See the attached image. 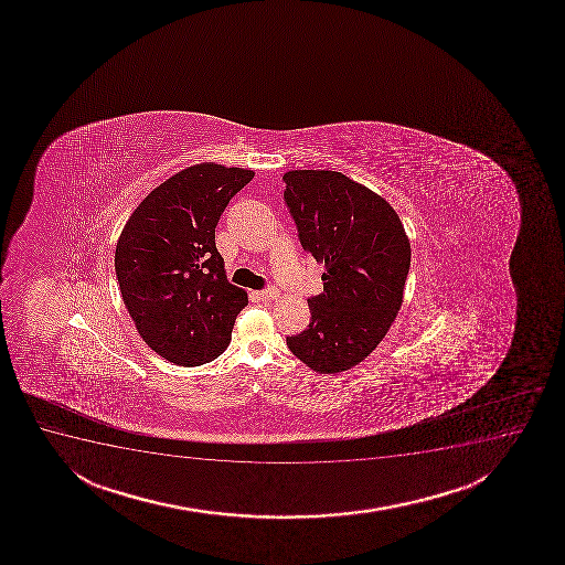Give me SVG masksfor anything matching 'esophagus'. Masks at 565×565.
Instances as JSON below:
<instances>
[{
  "mask_svg": "<svg viewBox=\"0 0 565 565\" xmlns=\"http://www.w3.org/2000/svg\"><path fill=\"white\" fill-rule=\"evenodd\" d=\"M260 300H276L279 297L278 289H266V291L255 292Z\"/></svg>",
  "mask_w": 565,
  "mask_h": 565,
  "instance_id": "obj_1",
  "label": "esophagus"
}]
</instances>
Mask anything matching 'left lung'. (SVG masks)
Here are the masks:
<instances>
[{
	"label": "left lung",
	"mask_w": 565,
	"mask_h": 565,
	"mask_svg": "<svg viewBox=\"0 0 565 565\" xmlns=\"http://www.w3.org/2000/svg\"><path fill=\"white\" fill-rule=\"evenodd\" d=\"M284 181L300 244L326 268L323 292L308 299L310 323L287 345L319 374L350 371L397 318L411 239L390 202L344 173L291 170Z\"/></svg>",
	"instance_id": "left-lung-1"
}]
</instances>
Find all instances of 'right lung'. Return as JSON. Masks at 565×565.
Here are the masks:
<instances>
[{"mask_svg":"<svg viewBox=\"0 0 565 565\" xmlns=\"http://www.w3.org/2000/svg\"><path fill=\"white\" fill-rule=\"evenodd\" d=\"M253 175L215 162L185 168L122 226L115 247L120 295L143 342L173 365H204L231 344L247 292L226 279L215 226Z\"/></svg>","mask_w":565,"mask_h":565,"instance_id":"obj_1","label":"right lung"}]
</instances>
